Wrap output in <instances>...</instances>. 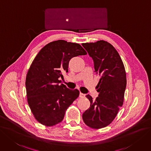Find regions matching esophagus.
I'll return each mask as SVG.
<instances>
[{
    "label": "esophagus",
    "mask_w": 151,
    "mask_h": 151,
    "mask_svg": "<svg viewBox=\"0 0 151 151\" xmlns=\"http://www.w3.org/2000/svg\"><path fill=\"white\" fill-rule=\"evenodd\" d=\"M79 96H80V98H85V94H83V93H80V95H79Z\"/></svg>",
    "instance_id": "1"
}]
</instances>
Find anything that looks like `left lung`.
I'll return each mask as SVG.
<instances>
[{
    "mask_svg": "<svg viewBox=\"0 0 151 151\" xmlns=\"http://www.w3.org/2000/svg\"><path fill=\"white\" fill-rule=\"evenodd\" d=\"M94 61L95 72L101 76L97 85L98 96L95 100L88 94L90 107L83 114L85 123L93 129L110 124L123 104L126 87V74L123 62L115 48L99 40L82 43Z\"/></svg>",
    "mask_w": 151,
    "mask_h": 151,
    "instance_id": "1",
    "label": "left lung"
}]
</instances>
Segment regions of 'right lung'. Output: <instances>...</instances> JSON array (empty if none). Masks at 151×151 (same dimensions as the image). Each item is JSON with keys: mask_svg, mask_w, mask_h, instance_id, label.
I'll list each match as a JSON object with an SVG mask.
<instances>
[{"mask_svg": "<svg viewBox=\"0 0 151 151\" xmlns=\"http://www.w3.org/2000/svg\"><path fill=\"white\" fill-rule=\"evenodd\" d=\"M87 53L80 44L59 40L43 47L28 70L25 86L27 102L36 120L46 126L62 121L65 111L80 92L60 85L70 60Z\"/></svg>", "mask_w": 151, "mask_h": 151, "instance_id": "1", "label": "right lung"}]
</instances>
